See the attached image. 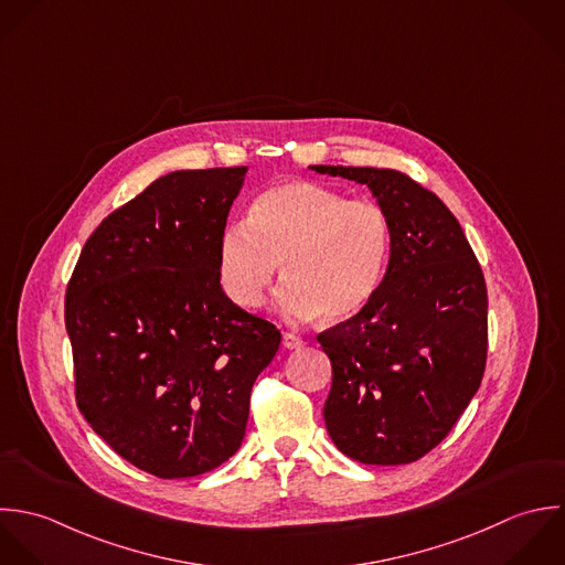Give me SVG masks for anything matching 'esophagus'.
I'll list each match as a JSON object with an SVG mask.
<instances>
[{"label":"esophagus","instance_id":"34e87169","mask_svg":"<svg viewBox=\"0 0 565 565\" xmlns=\"http://www.w3.org/2000/svg\"><path fill=\"white\" fill-rule=\"evenodd\" d=\"M281 344H284L286 349H299V347H303L306 342H303L301 337H297V334H292V332H284Z\"/></svg>","mask_w":565,"mask_h":565}]
</instances>
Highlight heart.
Masks as SVG:
<instances>
[{
	"label": "heart",
	"instance_id": "obj_1",
	"mask_svg": "<svg viewBox=\"0 0 565 565\" xmlns=\"http://www.w3.org/2000/svg\"><path fill=\"white\" fill-rule=\"evenodd\" d=\"M391 255V223L373 201H349L319 183L288 181L250 205L248 221L225 226L221 281L242 308L262 303L281 273L277 308L288 319L337 326L355 319L377 295Z\"/></svg>",
	"mask_w": 565,
	"mask_h": 565
}]
</instances>
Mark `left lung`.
I'll return each instance as SVG.
<instances>
[{
	"mask_svg": "<svg viewBox=\"0 0 565 565\" xmlns=\"http://www.w3.org/2000/svg\"><path fill=\"white\" fill-rule=\"evenodd\" d=\"M371 190L391 223L382 286L362 315L319 334L332 362L326 426L364 465L437 448L476 395L487 362V286L444 201L386 168L312 166Z\"/></svg>",
	"mask_w": 565,
	"mask_h": 565,
	"instance_id": "left-lung-1",
	"label": "left lung"
}]
</instances>
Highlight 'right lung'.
I'll return each mask as SVG.
<instances>
[{
  "label": "right lung",
  "mask_w": 565,
  "mask_h": 565,
  "mask_svg": "<svg viewBox=\"0 0 565 565\" xmlns=\"http://www.w3.org/2000/svg\"><path fill=\"white\" fill-rule=\"evenodd\" d=\"M246 170L157 179L92 233L67 286L76 404L159 478L212 471L237 451L250 388L281 342L221 286L218 246Z\"/></svg>",
  "instance_id": "right-lung-1"
}]
</instances>
